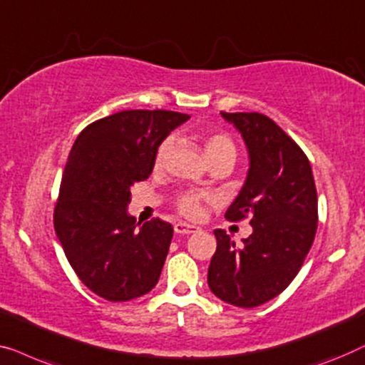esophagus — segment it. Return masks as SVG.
I'll use <instances>...</instances> for the list:
<instances>
[{
  "label": "esophagus",
  "mask_w": 365,
  "mask_h": 365,
  "mask_svg": "<svg viewBox=\"0 0 365 365\" xmlns=\"http://www.w3.org/2000/svg\"><path fill=\"white\" fill-rule=\"evenodd\" d=\"M175 233H180V235H190V233H195V232H200L198 227H195V225H190V223H185V222H178L175 223Z\"/></svg>",
  "instance_id": "34e87169"
}]
</instances>
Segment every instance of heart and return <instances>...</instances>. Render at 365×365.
Segmentation results:
<instances>
[{"instance_id": "obj_1", "label": "heart", "mask_w": 365, "mask_h": 365, "mask_svg": "<svg viewBox=\"0 0 365 365\" xmlns=\"http://www.w3.org/2000/svg\"><path fill=\"white\" fill-rule=\"evenodd\" d=\"M168 148H170V138H165L160 145H158L155 152V165L160 167L163 160H165ZM205 155H207L208 162L215 160L220 157H236V145L232 140V137L223 132H212L205 137ZM205 200L203 193L198 192H187L182 193L180 197L175 200V207L183 217L195 218L202 212V203Z\"/></svg>"}]
</instances>
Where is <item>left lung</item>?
<instances>
[{
	"label": "left lung",
	"mask_w": 365,
	"mask_h": 365,
	"mask_svg": "<svg viewBox=\"0 0 365 365\" xmlns=\"http://www.w3.org/2000/svg\"><path fill=\"white\" fill-rule=\"evenodd\" d=\"M241 132L250 170L225 218L251 220L253 233L236 246L215 230L217 251L208 286L228 304L256 307L283 292L309 253L317 230V193L311 163L301 147L258 112H222Z\"/></svg>",
	"instance_id": "left-lung-1"
}]
</instances>
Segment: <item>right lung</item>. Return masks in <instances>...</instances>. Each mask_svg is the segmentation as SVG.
Here are the masks:
<instances>
[{
  "label": "right lung",
  "instance_id": "right-lung-1",
  "mask_svg": "<svg viewBox=\"0 0 365 365\" xmlns=\"http://www.w3.org/2000/svg\"><path fill=\"white\" fill-rule=\"evenodd\" d=\"M187 114L122 110L79 133L61 178L54 230L78 278L107 301L147 294L160 278L173 236L152 218L140 227L127 213L130 187L148 178L155 152Z\"/></svg>",
  "mask_w": 365,
  "mask_h": 365
}]
</instances>
